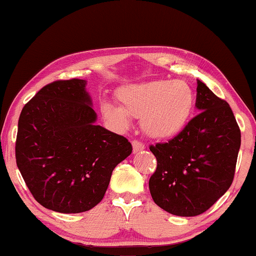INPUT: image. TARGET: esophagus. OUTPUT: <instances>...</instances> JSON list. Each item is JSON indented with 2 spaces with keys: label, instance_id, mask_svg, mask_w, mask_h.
<instances>
[{
  "label": "esophagus",
  "instance_id": "1",
  "mask_svg": "<svg viewBox=\"0 0 256 256\" xmlns=\"http://www.w3.org/2000/svg\"><path fill=\"white\" fill-rule=\"evenodd\" d=\"M132 150H134V152H138L146 148L144 144H143L141 141H138V140H134V141L132 142Z\"/></svg>",
  "mask_w": 256,
  "mask_h": 256
}]
</instances>
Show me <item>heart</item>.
Here are the masks:
<instances>
[{
  "instance_id": "b5f03b06",
  "label": "heart",
  "mask_w": 256,
  "mask_h": 256,
  "mask_svg": "<svg viewBox=\"0 0 256 256\" xmlns=\"http://www.w3.org/2000/svg\"><path fill=\"white\" fill-rule=\"evenodd\" d=\"M116 99L120 108L102 104L104 116L120 127H128L129 116L141 118L143 130L155 138H169L183 130L194 104L191 87L180 80L124 86Z\"/></svg>"
}]
</instances>
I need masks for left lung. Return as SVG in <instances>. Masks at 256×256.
Segmentation results:
<instances>
[{"label":"left lung","mask_w":256,"mask_h":256,"mask_svg":"<svg viewBox=\"0 0 256 256\" xmlns=\"http://www.w3.org/2000/svg\"><path fill=\"white\" fill-rule=\"evenodd\" d=\"M196 107L200 113L180 134L149 146L157 160L149 180L154 202L180 216L202 214L228 190L241 144L230 104L200 80Z\"/></svg>","instance_id":"1"}]
</instances>
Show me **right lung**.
I'll return each mask as SVG.
<instances>
[{"mask_svg": "<svg viewBox=\"0 0 256 256\" xmlns=\"http://www.w3.org/2000/svg\"><path fill=\"white\" fill-rule=\"evenodd\" d=\"M86 80H57L26 104L18 118L16 163L34 198L60 213L102 200L112 172L132 154L124 136L96 126Z\"/></svg>", "mask_w": 256, "mask_h": 256, "instance_id": "right-lung-1", "label": "right lung"}]
</instances>
